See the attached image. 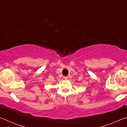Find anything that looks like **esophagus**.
I'll use <instances>...</instances> for the list:
<instances>
[{
	"instance_id": "1",
	"label": "esophagus",
	"mask_w": 127,
	"mask_h": 127,
	"mask_svg": "<svg viewBox=\"0 0 127 127\" xmlns=\"http://www.w3.org/2000/svg\"><path fill=\"white\" fill-rule=\"evenodd\" d=\"M64 79H65V80H66V79H68V77L67 76H65V77H64Z\"/></svg>"
}]
</instances>
